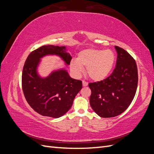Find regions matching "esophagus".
<instances>
[{
	"mask_svg": "<svg viewBox=\"0 0 154 154\" xmlns=\"http://www.w3.org/2000/svg\"><path fill=\"white\" fill-rule=\"evenodd\" d=\"M82 83H83V87H87L88 85V83L87 82H85V81H83Z\"/></svg>",
	"mask_w": 154,
	"mask_h": 154,
	"instance_id": "esophagus-1",
	"label": "esophagus"
}]
</instances>
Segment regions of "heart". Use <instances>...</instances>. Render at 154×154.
Wrapping results in <instances>:
<instances>
[{"label": "heart", "instance_id": "heart-1", "mask_svg": "<svg viewBox=\"0 0 154 154\" xmlns=\"http://www.w3.org/2000/svg\"><path fill=\"white\" fill-rule=\"evenodd\" d=\"M116 62V55L110 49L88 48L78 53L76 61L70 63V68L76 76L83 72L82 67H86L87 75L92 80L100 82L109 76Z\"/></svg>", "mask_w": 154, "mask_h": 154}]
</instances>
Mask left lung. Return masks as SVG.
Listing matches in <instances>:
<instances>
[{"label": "left lung", "instance_id": "8db88e82", "mask_svg": "<svg viewBox=\"0 0 154 154\" xmlns=\"http://www.w3.org/2000/svg\"><path fill=\"white\" fill-rule=\"evenodd\" d=\"M118 57L112 73L105 80L88 83L90 104L101 118H113L127 109L136 94L138 73L136 62L125 49L115 46Z\"/></svg>", "mask_w": 154, "mask_h": 154}]
</instances>
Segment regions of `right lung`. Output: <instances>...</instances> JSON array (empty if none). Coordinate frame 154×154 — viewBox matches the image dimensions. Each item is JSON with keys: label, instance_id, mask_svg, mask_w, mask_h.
<instances>
[{"label": "right lung", "instance_id": "1", "mask_svg": "<svg viewBox=\"0 0 154 154\" xmlns=\"http://www.w3.org/2000/svg\"><path fill=\"white\" fill-rule=\"evenodd\" d=\"M65 46L43 45L27 57L22 75V87L25 98L31 108L39 114L58 118L72 106L74 99L82 88V82L70 77L66 69L53 71L46 78L37 73L40 58L46 55L59 56L70 65L71 56Z\"/></svg>", "mask_w": 154, "mask_h": 154}]
</instances>
